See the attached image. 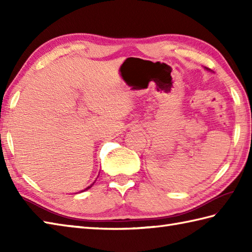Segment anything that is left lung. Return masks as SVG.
<instances>
[{"label": "left lung", "instance_id": "obj_1", "mask_svg": "<svg viewBox=\"0 0 252 252\" xmlns=\"http://www.w3.org/2000/svg\"><path fill=\"white\" fill-rule=\"evenodd\" d=\"M206 69H207V70H208V68H206Z\"/></svg>", "mask_w": 252, "mask_h": 252}]
</instances>
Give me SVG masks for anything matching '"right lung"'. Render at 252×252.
Segmentation results:
<instances>
[{"label": "right lung", "instance_id": "add662e5", "mask_svg": "<svg viewBox=\"0 0 252 252\" xmlns=\"http://www.w3.org/2000/svg\"><path fill=\"white\" fill-rule=\"evenodd\" d=\"M94 183H95V182H93V183H92V184H91V185H90V186H88V187H87V189H83V190H81V192H82V191H84V190H88V189H91V187H92V186H93V185H94Z\"/></svg>", "mask_w": 252, "mask_h": 252}]
</instances>
